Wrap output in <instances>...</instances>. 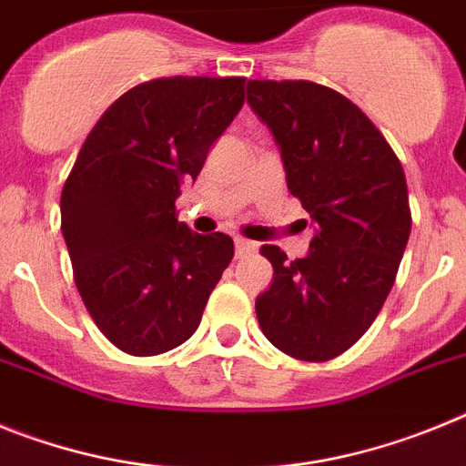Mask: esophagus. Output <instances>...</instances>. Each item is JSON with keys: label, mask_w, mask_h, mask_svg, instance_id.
<instances>
[{"label": "esophagus", "mask_w": 466, "mask_h": 466, "mask_svg": "<svg viewBox=\"0 0 466 466\" xmlns=\"http://www.w3.org/2000/svg\"><path fill=\"white\" fill-rule=\"evenodd\" d=\"M257 252V245L249 240H245V238H238L236 240V258H247L249 254Z\"/></svg>", "instance_id": "1"}]
</instances>
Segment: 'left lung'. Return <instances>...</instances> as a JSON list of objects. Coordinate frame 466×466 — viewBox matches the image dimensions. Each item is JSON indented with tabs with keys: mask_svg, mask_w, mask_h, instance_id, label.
<instances>
[{
	"mask_svg": "<svg viewBox=\"0 0 466 466\" xmlns=\"http://www.w3.org/2000/svg\"><path fill=\"white\" fill-rule=\"evenodd\" d=\"M252 105L282 149L287 187L315 221L306 258L263 245L275 278L258 327L284 355L329 361L369 331L410 236L406 175L364 111L312 81H249Z\"/></svg>",
	"mask_w": 466,
	"mask_h": 466,
	"instance_id": "1",
	"label": "left lung"
}]
</instances>
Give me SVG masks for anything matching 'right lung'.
I'll return each instance as SVG.
<instances>
[{"mask_svg": "<svg viewBox=\"0 0 466 466\" xmlns=\"http://www.w3.org/2000/svg\"><path fill=\"white\" fill-rule=\"evenodd\" d=\"M242 105V76L144 81L109 105L74 160L60 196L74 282L127 355H163L191 339L233 261V240L193 233L175 200Z\"/></svg>", "mask_w": 466, "mask_h": 466, "instance_id": "add662e5", "label": "right lung"}]
</instances>
